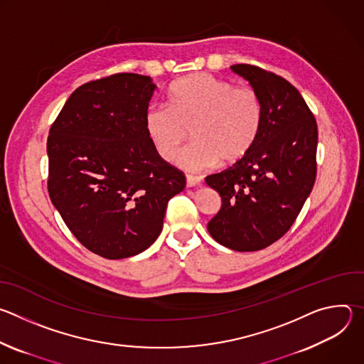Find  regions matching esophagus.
<instances>
[{
    "mask_svg": "<svg viewBox=\"0 0 364 364\" xmlns=\"http://www.w3.org/2000/svg\"><path fill=\"white\" fill-rule=\"evenodd\" d=\"M201 184V177H196V176H187L186 177V186L187 187H196Z\"/></svg>",
    "mask_w": 364,
    "mask_h": 364,
    "instance_id": "34e87169",
    "label": "esophagus"
}]
</instances>
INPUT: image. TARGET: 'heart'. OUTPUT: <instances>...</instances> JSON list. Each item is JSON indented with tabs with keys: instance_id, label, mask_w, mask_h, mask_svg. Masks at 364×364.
Listing matches in <instances>:
<instances>
[{
	"instance_id": "heart-1",
	"label": "heart",
	"mask_w": 364,
	"mask_h": 364,
	"mask_svg": "<svg viewBox=\"0 0 364 364\" xmlns=\"http://www.w3.org/2000/svg\"><path fill=\"white\" fill-rule=\"evenodd\" d=\"M264 118L262 100L252 87H235L209 73H193L168 89V108L151 107L145 129L164 161H173L188 138L178 166L188 171L242 160L255 145Z\"/></svg>"
}]
</instances>
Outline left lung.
<instances>
[{"label": "left lung", "mask_w": 364, "mask_h": 364, "mask_svg": "<svg viewBox=\"0 0 364 364\" xmlns=\"http://www.w3.org/2000/svg\"><path fill=\"white\" fill-rule=\"evenodd\" d=\"M230 69L261 97L264 118L245 157L205 177L207 186L222 197L220 210L207 230L232 250L253 252L289 230L313 190L318 129L304 97L288 80L252 65Z\"/></svg>", "instance_id": "obj_1"}]
</instances>
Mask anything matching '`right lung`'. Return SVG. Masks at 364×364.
Segmentation results:
<instances>
[{
	"label": "right lung",
	"mask_w": 364,
	"mask_h": 364,
	"mask_svg": "<svg viewBox=\"0 0 364 364\" xmlns=\"http://www.w3.org/2000/svg\"><path fill=\"white\" fill-rule=\"evenodd\" d=\"M149 76L117 73L77 87L47 138L48 196L75 237L107 259L144 252L163 230L184 174L152 145Z\"/></svg>",
	"instance_id": "right-lung-1"
}]
</instances>
